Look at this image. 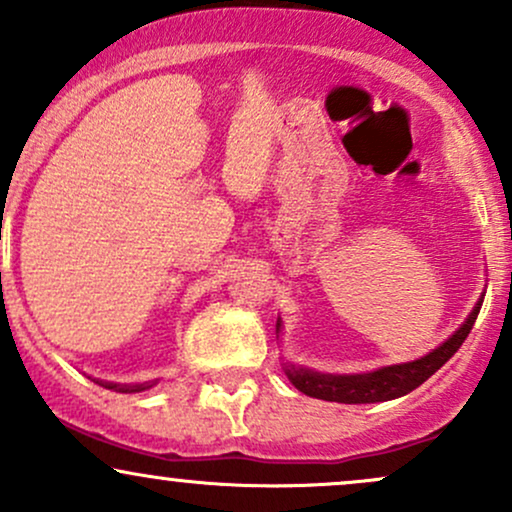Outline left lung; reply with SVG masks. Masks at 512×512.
Instances as JSON below:
<instances>
[{"label": "left lung", "mask_w": 512, "mask_h": 512, "mask_svg": "<svg viewBox=\"0 0 512 512\" xmlns=\"http://www.w3.org/2000/svg\"><path fill=\"white\" fill-rule=\"evenodd\" d=\"M481 303H484V298L474 305V310L469 313L467 322L452 334L448 342H443L438 349H433L431 354L419 358V361L378 368L373 370V373H361V375H325V373H315V370L289 366L286 375H289L293 387L301 390L303 395L325 399V402L370 404V402H387V399L402 397L407 395V392L416 390L421 383H426L438 368H443V363H448L450 358L455 356V351L460 349L464 339H467V334L472 332L474 322H477ZM276 330H279V325H276Z\"/></svg>", "instance_id": "1"}]
</instances>
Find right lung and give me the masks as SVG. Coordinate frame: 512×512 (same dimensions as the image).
<instances>
[{"label": "right lung", "instance_id": "add662e5", "mask_svg": "<svg viewBox=\"0 0 512 512\" xmlns=\"http://www.w3.org/2000/svg\"><path fill=\"white\" fill-rule=\"evenodd\" d=\"M101 385L108 387V390L125 392V395H129V392H142V390H146V387H151L149 383H142V385H113V383H101Z\"/></svg>", "mask_w": 512, "mask_h": 512}]
</instances>
